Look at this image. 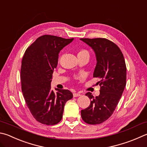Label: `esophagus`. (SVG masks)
Here are the masks:
<instances>
[{"mask_svg":"<svg viewBox=\"0 0 147 147\" xmlns=\"http://www.w3.org/2000/svg\"><path fill=\"white\" fill-rule=\"evenodd\" d=\"M81 96V94L80 93H73V96L74 97H78V96Z\"/></svg>","mask_w":147,"mask_h":147,"instance_id":"esophagus-1","label":"esophagus"}]
</instances>
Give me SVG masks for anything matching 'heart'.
<instances>
[{"mask_svg":"<svg viewBox=\"0 0 147 147\" xmlns=\"http://www.w3.org/2000/svg\"><path fill=\"white\" fill-rule=\"evenodd\" d=\"M84 53H86V54H89L86 50H81L78 53V54H84Z\"/></svg>","mask_w":147,"mask_h":147,"instance_id":"b5f03b06","label":"heart"}]
</instances>
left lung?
<instances>
[{"label":"left lung","mask_w":147,"mask_h":147,"mask_svg":"<svg viewBox=\"0 0 147 147\" xmlns=\"http://www.w3.org/2000/svg\"><path fill=\"white\" fill-rule=\"evenodd\" d=\"M92 48L96 58L93 77L100 79V95L94 97L90 92V105L81 111L83 120L96 125L106 121L113 114L126 85L127 68L121 50L106 38H80Z\"/></svg>","instance_id":"left-lung-1"}]
</instances>
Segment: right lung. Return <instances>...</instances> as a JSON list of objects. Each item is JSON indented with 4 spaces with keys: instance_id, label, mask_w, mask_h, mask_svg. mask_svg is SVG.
<instances>
[{
    "instance_id": "right-lung-1",
    "label": "right lung",
    "mask_w": 147,
    "mask_h": 147,
    "mask_svg": "<svg viewBox=\"0 0 147 147\" xmlns=\"http://www.w3.org/2000/svg\"><path fill=\"white\" fill-rule=\"evenodd\" d=\"M73 40L41 36L28 47L23 57L20 70L23 96L32 115L42 124L59 123L65 103L73 97L70 90L55 88L54 92L51 87L58 54Z\"/></svg>"
}]
</instances>
